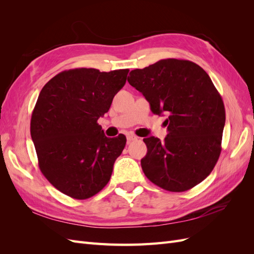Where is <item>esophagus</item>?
<instances>
[{
  "instance_id": "1",
  "label": "esophagus",
  "mask_w": 254,
  "mask_h": 254,
  "mask_svg": "<svg viewBox=\"0 0 254 254\" xmlns=\"http://www.w3.org/2000/svg\"><path fill=\"white\" fill-rule=\"evenodd\" d=\"M136 139H137V137L135 135H133V134H127V143L132 142V141H134Z\"/></svg>"
}]
</instances>
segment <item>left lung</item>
I'll return each instance as SVG.
<instances>
[{"label": "left lung", "mask_w": 254, "mask_h": 254, "mask_svg": "<svg viewBox=\"0 0 254 254\" xmlns=\"http://www.w3.org/2000/svg\"><path fill=\"white\" fill-rule=\"evenodd\" d=\"M128 82L147 99L152 113H166L167 135L144 139L145 176L170 191H184L211 174L221 151L224 102L202 67L189 60L162 59L135 68Z\"/></svg>", "instance_id": "1"}]
</instances>
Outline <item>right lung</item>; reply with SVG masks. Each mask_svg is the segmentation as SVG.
<instances>
[{"label": "right lung", "mask_w": 254, "mask_h": 254, "mask_svg": "<svg viewBox=\"0 0 254 254\" xmlns=\"http://www.w3.org/2000/svg\"><path fill=\"white\" fill-rule=\"evenodd\" d=\"M129 70L64 71L42 88L30 120L41 173L54 188L87 199L109 182L126 136L107 137L97 120L108 112Z\"/></svg>", "instance_id": "obj_1"}]
</instances>
